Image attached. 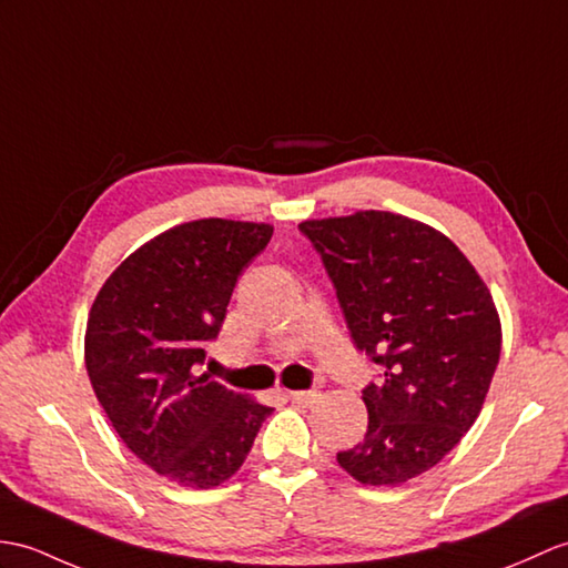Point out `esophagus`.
<instances>
[{
  "label": "esophagus",
  "mask_w": 568,
  "mask_h": 568,
  "mask_svg": "<svg viewBox=\"0 0 568 568\" xmlns=\"http://www.w3.org/2000/svg\"><path fill=\"white\" fill-rule=\"evenodd\" d=\"M287 399L302 408H310L320 402V392H287Z\"/></svg>",
  "instance_id": "34e87169"
}]
</instances>
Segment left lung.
I'll list each match as a JSON object with an SVG mask.
<instances>
[{
	"label": "left lung",
	"mask_w": 568,
	"mask_h": 568,
	"mask_svg": "<svg viewBox=\"0 0 568 568\" xmlns=\"http://www.w3.org/2000/svg\"><path fill=\"white\" fill-rule=\"evenodd\" d=\"M355 346L385 367L363 389L367 430L336 459L365 486L428 471L477 420L500 358L489 287L450 236L387 210L300 222Z\"/></svg>",
	"instance_id": "8db88e82"
}]
</instances>
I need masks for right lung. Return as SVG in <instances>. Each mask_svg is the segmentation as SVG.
Listing matches in <instances>:
<instances>
[{"label":"right lung","instance_id":"right-lung-1","mask_svg":"<svg viewBox=\"0 0 568 568\" xmlns=\"http://www.w3.org/2000/svg\"><path fill=\"white\" fill-rule=\"evenodd\" d=\"M271 236L266 222L176 224L135 248L89 310L84 363L99 404L130 453L179 486L227 481L273 412L197 375L236 278Z\"/></svg>","mask_w":568,"mask_h":568}]
</instances>
